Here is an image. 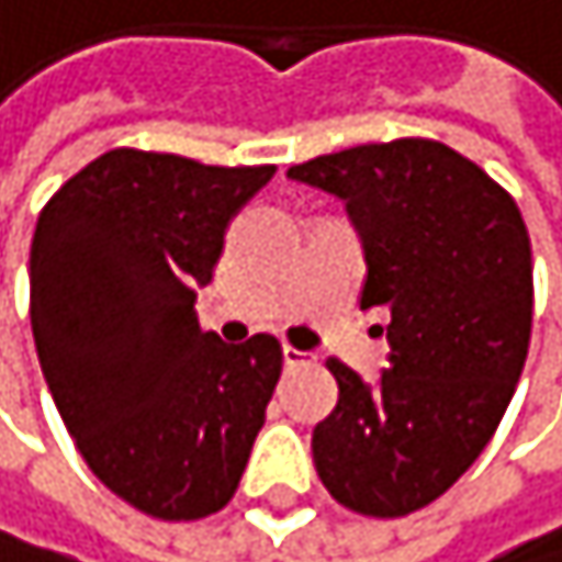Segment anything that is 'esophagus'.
Instances as JSON below:
<instances>
[{"instance_id":"obj_1","label":"esophagus","mask_w":562,"mask_h":562,"mask_svg":"<svg viewBox=\"0 0 562 562\" xmlns=\"http://www.w3.org/2000/svg\"><path fill=\"white\" fill-rule=\"evenodd\" d=\"M303 361H306V351H300V348H293V345H283V364H286V368L303 364Z\"/></svg>"}]
</instances>
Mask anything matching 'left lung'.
I'll return each instance as SVG.
<instances>
[{
    "mask_svg": "<svg viewBox=\"0 0 562 562\" xmlns=\"http://www.w3.org/2000/svg\"><path fill=\"white\" fill-rule=\"evenodd\" d=\"M345 204L364 252L361 310H389V368L337 358V406L314 426L324 488L395 519L461 477L512 403L532 330V248L505 190L434 139L355 146L290 167Z\"/></svg>",
    "mask_w": 562,
    "mask_h": 562,
    "instance_id": "left-lung-1",
    "label": "left lung"
}]
</instances>
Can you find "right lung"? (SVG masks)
Listing matches in <instances>:
<instances>
[{"instance_id": "obj_1", "label": "right lung", "mask_w": 562, "mask_h": 562, "mask_svg": "<svg viewBox=\"0 0 562 562\" xmlns=\"http://www.w3.org/2000/svg\"><path fill=\"white\" fill-rule=\"evenodd\" d=\"M276 167L112 149L40 211L30 321L85 464L153 519L225 508L283 368L272 334L225 345L198 321L232 217Z\"/></svg>"}]
</instances>
